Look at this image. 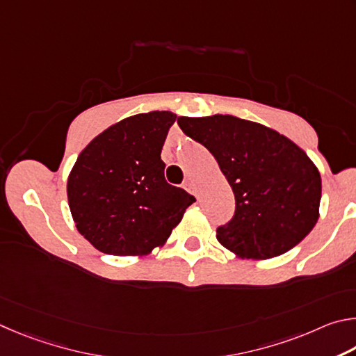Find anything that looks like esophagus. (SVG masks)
<instances>
[{"mask_svg":"<svg viewBox=\"0 0 356 356\" xmlns=\"http://www.w3.org/2000/svg\"><path fill=\"white\" fill-rule=\"evenodd\" d=\"M184 189L189 192V194H194L195 197H198V191H197V188H195V184H194V181H191V179H188V181L184 183Z\"/></svg>","mask_w":356,"mask_h":356,"instance_id":"esophagus-1","label":"esophagus"}]
</instances>
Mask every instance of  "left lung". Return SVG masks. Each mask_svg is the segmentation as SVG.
Masks as SVG:
<instances>
[{
    "label": "left lung",
    "mask_w": 356,
    "mask_h": 356,
    "mask_svg": "<svg viewBox=\"0 0 356 356\" xmlns=\"http://www.w3.org/2000/svg\"><path fill=\"white\" fill-rule=\"evenodd\" d=\"M178 124L209 149L233 189V219L217 228L223 247L242 259H269L307 238L319 219L322 181L300 147L234 115L178 117Z\"/></svg>",
    "instance_id": "1"
}]
</instances>
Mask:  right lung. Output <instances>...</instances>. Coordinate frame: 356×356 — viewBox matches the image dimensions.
Segmentation results:
<instances>
[{
	"label": "right lung",
	"mask_w": 356,
	"mask_h": 356,
	"mask_svg": "<svg viewBox=\"0 0 356 356\" xmlns=\"http://www.w3.org/2000/svg\"><path fill=\"white\" fill-rule=\"evenodd\" d=\"M177 115L153 111L98 134L68 175L67 197L78 232L97 250L142 257L161 247L195 202L168 184L161 159Z\"/></svg>",
	"instance_id": "right-lung-1"
}]
</instances>
